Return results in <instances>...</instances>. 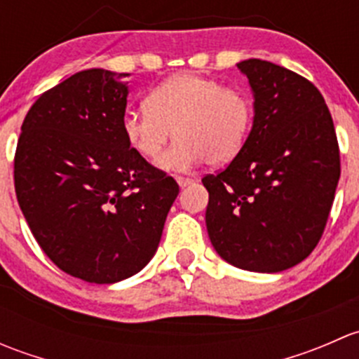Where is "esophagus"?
<instances>
[{"mask_svg":"<svg viewBox=\"0 0 359 359\" xmlns=\"http://www.w3.org/2000/svg\"><path fill=\"white\" fill-rule=\"evenodd\" d=\"M194 180L189 179V177H177V184H179L180 187H187V186H191Z\"/></svg>","mask_w":359,"mask_h":359,"instance_id":"34e87169","label":"esophagus"}]
</instances>
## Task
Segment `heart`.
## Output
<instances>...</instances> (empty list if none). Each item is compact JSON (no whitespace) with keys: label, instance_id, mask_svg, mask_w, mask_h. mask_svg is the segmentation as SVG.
Here are the masks:
<instances>
[{"label":"heart","instance_id":"1","mask_svg":"<svg viewBox=\"0 0 359 359\" xmlns=\"http://www.w3.org/2000/svg\"><path fill=\"white\" fill-rule=\"evenodd\" d=\"M252 121L253 104L243 90L227 88L194 72H180L147 93L146 109L123 114L121 132L146 161L161 156L172 133L175 142L159 159V166L184 172L203 161H233L247 142Z\"/></svg>","mask_w":359,"mask_h":359}]
</instances>
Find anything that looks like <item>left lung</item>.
<instances>
[{
    "instance_id": "1",
    "label": "left lung",
    "mask_w": 359,
    "mask_h": 359,
    "mask_svg": "<svg viewBox=\"0 0 359 359\" xmlns=\"http://www.w3.org/2000/svg\"><path fill=\"white\" fill-rule=\"evenodd\" d=\"M236 66L252 88L253 123L227 168L203 177L206 231L231 266L280 273L302 262L323 234L340 177L339 144L313 83L267 60Z\"/></svg>"
}]
</instances>
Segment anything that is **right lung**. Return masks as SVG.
I'll return each instance as SVG.
<instances>
[{"label":"right lung","instance_id":"right-lung-1","mask_svg":"<svg viewBox=\"0 0 359 359\" xmlns=\"http://www.w3.org/2000/svg\"><path fill=\"white\" fill-rule=\"evenodd\" d=\"M126 76L86 69L50 88L25 116L15 153L32 236L59 269L97 285L147 266L179 194L123 135Z\"/></svg>","mask_w":359,"mask_h":359}]
</instances>
